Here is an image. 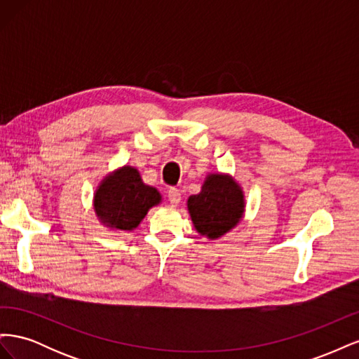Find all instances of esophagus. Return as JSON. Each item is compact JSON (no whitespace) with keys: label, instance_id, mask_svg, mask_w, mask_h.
Instances as JSON below:
<instances>
[{"label":"esophagus","instance_id":"1","mask_svg":"<svg viewBox=\"0 0 359 359\" xmlns=\"http://www.w3.org/2000/svg\"><path fill=\"white\" fill-rule=\"evenodd\" d=\"M168 199L172 205H178L181 202V191L178 189H169L168 190Z\"/></svg>","mask_w":359,"mask_h":359}]
</instances>
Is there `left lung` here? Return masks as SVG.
Wrapping results in <instances>:
<instances>
[{"label": "left lung", "mask_w": 359, "mask_h": 359, "mask_svg": "<svg viewBox=\"0 0 359 359\" xmlns=\"http://www.w3.org/2000/svg\"><path fill=\"white\" fill-rule=\"evenodd\" d=\"M187 206L196 231L215 240L243 219L244 194L229 175L212 173L206 177L202 191L189 198Z\"/></svg>", "instance_id": "left-lung-1"}]
</instances>
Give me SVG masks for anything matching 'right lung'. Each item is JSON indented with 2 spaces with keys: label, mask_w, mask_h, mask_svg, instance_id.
<instances>
[{
  "label": "right lung",
  "mask_w": 359,
  "mask_h": 359,
  "mask_svg": "<svg viewBox=\"0 0 359 359\" xmlns=\"http://www.w3.org/2000/svg\"><path fill=\"white\" fill-rule=\"evenodd\" d=\"M160 201V193L145 186L135 168L124 166L102 181L94 194V210L111 229L133 231Z\"/></svg>",
  "instance_id": "right-lung-1"
}]
</instances>
